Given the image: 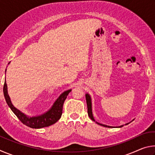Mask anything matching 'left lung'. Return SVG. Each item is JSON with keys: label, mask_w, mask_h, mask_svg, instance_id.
I'll list each match as a JSON object with an SVG mask.
<instances>
[{"label": "left lung", "mask_w": 155, "mask_h": 155, "mask_svg": "<svg viewBox=\"0 0 155 155\" xmlns=\"http://www.w3.org/2000/svg\"><path fill=\"white\" fill-rule=\"evenodd\" d=\"M85 98H86V102H87V113H88V115L89 117H90V119L91 120H93V121L95 122V120L94 118V116H93V114H92V109H91V97L88 94H85ZM97 124H100L101 126H103V127H108V128H113V127H111V126H107L105 124H101V123H98L96 122ZM128 124H126V125ZM124 125H122V126H120V127H122Z\"/></svg>", "instance_id": "left-lung-1"}]
</instances>
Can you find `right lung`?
<instances>
[{
  "label": "right lung",
  "mask_w": 155,
  "mask_h": 155,
  "mask_svg": "<svg viewBox=\"0 0 155 155\" xmlns=\"http://www.w3.org/2000/svg\"><path fill=\"white\" fill-rule=\"evenodd\" d=\"M5 72H6V70H5ZM70 91H71V90H68L63 92L59 96V98L56 100V101L54 102L51 108L47 112L40 115H38V116L30 117L23 114L22 112H21L20 110H18L13 105L9 96L8 92H7V85L6 81H5L3 87V93L5 101H6L10 109H12V111L14 113V114L16 115L18 118L23 124L32 128H41L47 127L58 121L62 115L63 105H64L65 100L66 99L68 94Z\"/></svg>",
  "instance_id": "obj_1"
}]
</instances>
